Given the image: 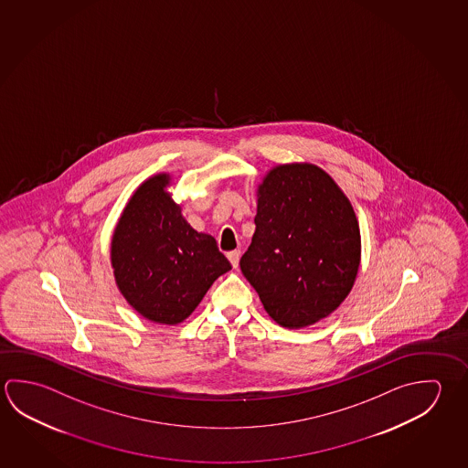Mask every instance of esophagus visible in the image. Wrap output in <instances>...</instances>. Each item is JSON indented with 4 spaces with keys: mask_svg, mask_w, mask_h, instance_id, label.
<instances>
[{
    "mask_svg": "<svg viewBox=\"0 0 468 468\" xmlns=\"http://www.w3.org/2000/svg\"><path fill=\"white\" fill-rule=\"evenodd\" d=\"M227 256H229V260H230L231 266H233V268H238V262H239V251L235 250V251H230Z\"/></svg>",
    "mask_w": 468,
    "mask_h": 468,
    "instance_id": "esophagus-1",
    "label": "esophagus"
}]
</instances>
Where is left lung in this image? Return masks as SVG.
<instances>
[{
	"label": "left lung",
	"instance_id": "left-lung-1",
	"mask_svg": "<svg viewBox=\"0 0 468 468\" xmlns=\"http://www.w3.org/2000/svg\"><path fill=\"white\" fill-rule=\"evenodd\" d=\"M256 230L239 268L281 327L325 319L350 294L361 260L352 204L319 165L272 167L258 186Z\"/></svg>",
	"mask_w": 468,
	"mask_h": 468
}]
</instances>
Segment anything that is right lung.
<instances>
[{"instance_id": "right-lung-1", "label": "right lung", "mask_w": 468, "mask_h": 468, "mask_svg": "<svg viewBox=\"0 0 468 468\" xmlns=\"http://www.w3.org/2000/svg\"><path fill=\"white\" fill-rule=\"evenodd\" d=\"M156 174L134 190L112 237V268L126 303L144 319L176 325L196 311L207 291L231 264L212 235L182 217Z\"/></svg>"}]
</instances>
